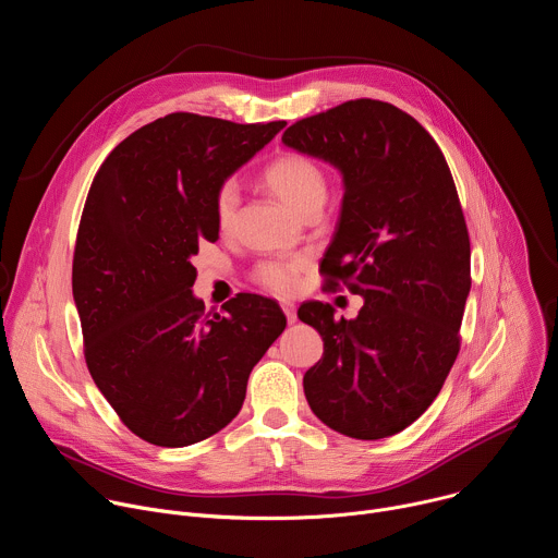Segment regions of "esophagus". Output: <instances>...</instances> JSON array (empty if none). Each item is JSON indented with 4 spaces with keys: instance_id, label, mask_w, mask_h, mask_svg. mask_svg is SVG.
<instances>
[{
    "instance_id": "1",
    "label": "esophagus",
    "mask_w": 558,
    "mask_h": 558,
    "mask_svg": "<svg viewBox=\"0 0 558 558\" xmlns=\"http://www.w3.org/2000/svg\"><path fill=\"white\" fill-rule=\"evenodd\" d=\"M280 306H282V311H284V315H287V323H289V325H293V323L298 320V315H295V304H293V302H289V300H284Z\"/></svg>"
}]
</instances>
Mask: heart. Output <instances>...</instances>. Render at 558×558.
Returning <instances> with one entry per match:
<instances>
[{"mask_svg": "<svg viewBox=\"0 0 558 558\" xmlns=\"http://www.w3.org/2000/svg\"><path fill=\"white\" fill-rule=\"evenodd\" d=\"M265 185L300 216L315 205L327 201V177L313 158L298 151H282L263 172ZM238 207V192L231 183H225L216 194V220L220 227H229ZM302 260H269L256 269V280L280 295L295 289Z\"/></svg>", "mask_w": 558, "mask_h": 558, "instance_id": "obj_1", "label": "heart"}]
</instances>
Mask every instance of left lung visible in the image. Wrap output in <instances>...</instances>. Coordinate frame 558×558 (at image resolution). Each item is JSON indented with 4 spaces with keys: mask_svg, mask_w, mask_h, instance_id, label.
I'll list each match as a JSON object with an SVG mask.
<instances>
[{
    "mask_svg": "<svg viewBox=\"0 0 558 558\" xmlns=\"http://www.w3.org/2000/svg\"><path fill=\"white\" fill-rule=\"evenodd\" d=\"M282 143L340 172L342 209L323 269L364 298L353 320H336L317 300L298 308L325 342L302 379L306 402L347 437H390L433 404L459 353L470 241L454 181L435 138L384 101L302 119Z\"/></svg>",
    "mask_w": 558,
    "mask_h": 558,
    "instance_id": "1",
    "label": "left lung"
}]
</instances>
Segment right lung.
Masks as SVG:
<instances>
[{
  "mask_svg": "<svg viewBox=\"0 0 558 558\" xmlns=\"http://www.w3.org/2000/svg\"><path fill=\"white\" fill-rule=\"evenodd\" d=\"M284 125L174 112L121 141L93 181L72 260L86 364L121 422L154 446L225 428L287 327L269 298L241 293L218 315L192 291L198 245L218 241V190Z\"/></svg>",
  "mask_w": 558,
  "mask_h": 558,
  "instance_id": "add662e5",
  "label": "right lung"
}]
</instances>
